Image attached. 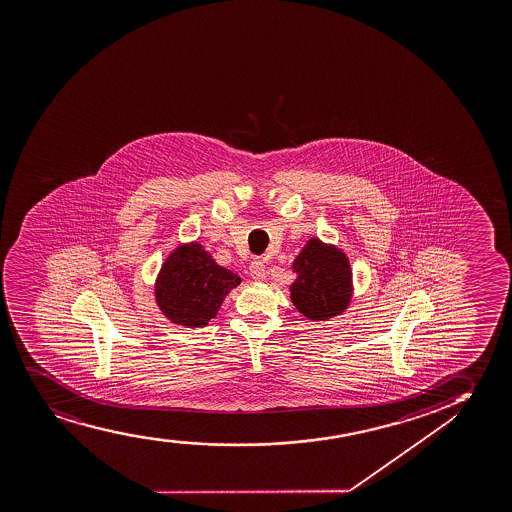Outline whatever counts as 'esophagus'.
<instances>
[{"label":"esophagus","instance_id":"34e87169","mask_svg":"<svg viewBox=\"0 0 512 512\" xmlns=\"http://www.w3.org/2000/svg\"><path fill=\"white\" fill-rule=\"evenodd\" d=\"M250 276L255 281H264L265 278V264L262 260H253L250 264Z\"/></svg>","mask_w":512,"mask_h":512}]
</instances>
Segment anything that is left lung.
<instances>
[{
  "label": "left lung",
  "mask_w": 512,
  "mask_h": 512,
  "mask_svg": "<svg viewBox=\"0 0 512 512\" xmlns=\"http://www.w3.org/2000/svg\"><path fill=\"white\" fill-rule=\"evenodd\" d=\"M297 279L290 298L310 321H326L347 309L352 298V269L345 253L319 238H310L293 262Z\"/></svg>",
  "instance_id": "1"
}]
</instances>
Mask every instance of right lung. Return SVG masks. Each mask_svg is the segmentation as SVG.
Segmentation results:
<instances>
[{"label": "right lung", "instance_id": "obj_1", "mask_svg": "<svg viewBox=\"0 0 512 512\" xmlns=\"http://www.w3.org/2000/svg\"><path fill=\"white\" fill-rule=\"evenodd\" d=\"M240 283V276L217 264L200 243H186L162 264L155 281V302L174 324L203 328Z\"/></svg>", "mask_w": 512, "mask_h": 512}]
</instances>
